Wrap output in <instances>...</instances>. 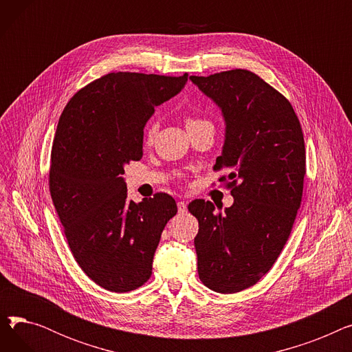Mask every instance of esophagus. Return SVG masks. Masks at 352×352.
<instances>
[{
  "mask_svg": "<svg viewBox=\"0 0 352 352\" xmlns=\"http://www.w3.org/2000/svg\"><path fill=\"white\" fill-rule=\"evenodd\" d=\"M177 207H178V212L179 214H186L187 212V202H184V201H178L177 202Z\"/></svg>",
  "mask_w": 352,
  "mask_h": 352,
  "instance_id": "34e87169",
  "label": "esophagus"
}]
</instances>
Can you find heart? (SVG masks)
Returning a JSON list of instances; mask_svg holds the SVG:
<instances>
[{"instance_id": "heart-1", "label": "heart", "mask_w": 352, "mask_h": 352, "mask_svg": "<svg viewBox=\"0 0 352 352\" xmlns=\"http://www.w3.org/2000/svg\"><path fill=\"white\" fill-rule=\"evenodd\" d=\"M194 122H199V121H197V120H188L187 124H194ZM157 131H158V122H157V121H151L150 124L146 125V129H145V137H146V140H153V138L155 137Z\"/></svg>"}]
</instances>
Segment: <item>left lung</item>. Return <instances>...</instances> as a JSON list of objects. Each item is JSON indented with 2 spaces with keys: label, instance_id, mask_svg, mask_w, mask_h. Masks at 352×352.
Masks as SVG:
<instances>
[{
  "label": "left lung",
  "instance_id": "obj_1",
  "mask_svg": "<svg viewBox=\"0 0 352 352\" xmlns=\"http://www.w3.org/2000/svg\"><path fill=\"white\" fill-rule=\"evenodd\" d=\"M190 80L223 114L226 137L214 170L230 171L219 181L234 197L224 212L204 199L188 206L199 226L198 275L210 289L234 294L263 278L291 234L302 198L304 135L289 101L251 71Z\"/></svg>",
  "mask_w": 352,
  "mask_h": 352
}]
</instances>
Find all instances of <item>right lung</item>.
I'll return each mask as SVG.
<instances>
[{"mask_svg":"<svg viewBox=\"0 0 352 352\" xmlns=\"http://www.w3.org/2000/svg\"><path fill=\"white\" fill-rule=\"evenodd\" d=\"M188 74L111 72L74 96L55 133L50 192L71 252L100 287L128 292L148 281L165 224L177 214L165 194L134 202L122 177L142 158L144 126Z\"/></svg>","mask_w":352,"mask_h":352,"instance_id":"obj_1","label":"right lung"}]
</instances>
